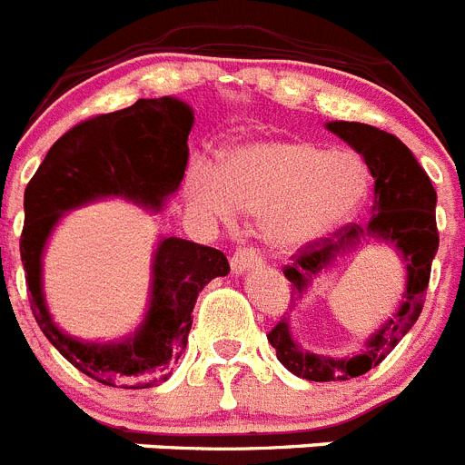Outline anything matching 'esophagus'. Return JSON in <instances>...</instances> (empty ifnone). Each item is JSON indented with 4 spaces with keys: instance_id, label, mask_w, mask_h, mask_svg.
<instances>
[{
    "instance_id": "1",
    "label": "esophagus",
    "mask_w": 465,
    "mask_h": 465,
    "mask_svg": "<svg viewBox=\"0 0 465 465\" xmlns=\"http://www.w3.org/2000/svg\"><path fill=\"white\" fill-rule=\"evenodd\" d=\"M261 265H262V258L253 246H240V249L232 253V258H230V267H232L235 274H242V272L253 270V267H261Z\"/></svg>"
}]
</instances>
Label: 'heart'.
<instances>
[{
	"mask_svg": "<svg viewBox=\"0 0 465 465\" xmlns=\"http://www.w3.org/2000/svg\"><path fill=\"white\" fill-rule=\"evenodd\" d=\"M191 189L214 219L235 221L237 207L262 212L267 240L279 249H300L355 216L369 193V170L351 152L267 138L230 147L221 159L219 182L198 170Z\"/></svg>",
	"mask_w": 465,
	"mask_h": 465,
	"instance_id": "heart-1",
	"label": "heart"
}]
</instances>
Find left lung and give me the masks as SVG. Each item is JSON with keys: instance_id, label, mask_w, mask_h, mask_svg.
I'll use <instances>...</instances> for the list:
<instances>
[{"instance_id": "8db88e82", "label": "left lung", "mask_w": 465, "mask_h": 465, "mask_svg": "<svg viewBox=\"0 0 465 465\" xmlns=\"http://www.w3.org/2000/svg\"><path fill=\"white\" fill-rule=\"evenodd\" d=\"M327 129L346 140L361 154L369 173L376 180V200L369 223H346L331 235L321 237L311 244L297 249L291 265L283 267L285 279L292 283V295H300L311 285L336 255L346 253L364 237L385 240L399 249L408 270L403 304L397 316L385 322L381 331L366 343V351L351 360H330V357L306 352L292 341L285 318H281L267 341L274 346L281 364L295 376L306 381L330 382L351 381L364 376L369 369L381 364L399 341L417 322L424 306L431 262L438 251L436 225V189L427 173L421 170L411 149L387 131L360 122H330Z\"/></svg>"}]
</instances>
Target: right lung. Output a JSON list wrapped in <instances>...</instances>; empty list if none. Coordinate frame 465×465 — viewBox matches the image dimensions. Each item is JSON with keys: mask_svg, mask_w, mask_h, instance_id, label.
Segmentation results:
<instances>
[{"mask_svg": "<svg viewBox=\"0 0 465 465\" xmlns=\"http://www.w3.org/2000/svg\"><path fill=\"white\" fill-rule=\"evenodd\" d=\"M191 126L189 105L170 96L94 114L50 147L25 189L20 258L34 318L78 371L108 387L144 390L165 381L189 339L198 292L228 274V258L212 246L168 237L156 249L152 306L135 336L122 343H83L59 331L48 316L41 292L44 244L64 212L94 198L124 195L161 207L184 177Z\"/></svg>", "mask_w": 465, "mask_h": 465, "instance_id": "right-lung-1", "label": "right lung"}]
</instances>
